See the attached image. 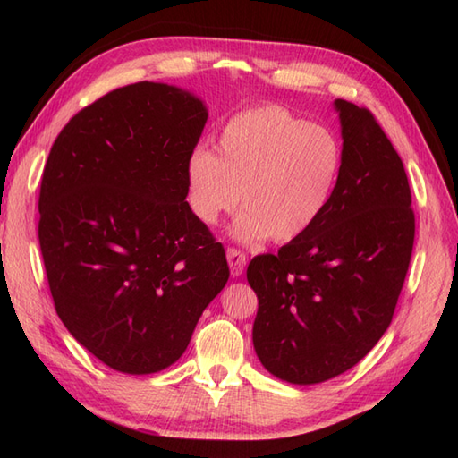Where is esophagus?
<instances>
[{
  "label": "esophagus",
  "mask_w": 458,
  "mask_h": 458,
  "mask_svg": "<svg viewBox=\"0 0 458 458\" xmlns=\"http://www.w3.org/2000/svg\"><path fill=\"white\" fill-rule=\"evenodd\" d=\"M226 258H228V266H230L232 276L238 277V276L244 274V267H246V261H248L244 251H240L236 248H228Z\"/></svg>",
  "instance_id": "1"
}]
</instances>
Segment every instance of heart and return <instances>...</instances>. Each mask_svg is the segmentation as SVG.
Here are the masks:
<instances>
[{
    "label": "heart",
    "instance_id": "obj_1",
    "mask_svg": "<svg viewBox=\"0 0 458 458\" xmlns=\"http://www.w3.org/2000/svg\"><path fill=\"white\" fill-rule=\"evenodd\" d=\"M336 135L276 104L256 106L220 130L216 153L197 148L184 165L187 204L204 226L242 210L232 236L242 244L291 242L323 216L343 171Z\"/></svg>",
    "mask_w": 458,
    "mask_h": 458
}]
</instances>
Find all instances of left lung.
I'll return each instance as SVG.
<instances>
[{
	"label": "left lung",
	"mask_w": 458,
	"mask_h": 458,
	"mask_svg": "<svg viewBox=\"0 0 458 458\" xmlns=\"http://www.w3.org/2000/svg\"><path fill=\"white\" fill-rule=\"evenodd\" d=\"M344 163L323 216L277 254L256 256L254 348L269 374L320 384L356 366L392 323L415 216L400 155L366 108L335 100Z\"/></svg>",
	"instance_id": "1"
}]
</instances>
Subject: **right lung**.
<instances>
[{
  "mask_svg": "<svg viewBox=\"0 0 458 458\" xmlns=\"http://www.w3.org/2000/svg\"><path fill=\"white\" fill-rule=\"evenodd\" d=\"M207 120L199 96L130 84L76 114L45 163L38 244L56 315L118 372L177 362L230 277L187 204L184 165Z\"/></svg>",
  "mask_w": 458,
  "mask_h": 458,
  "instance_id": "right-lung-1",
  "label": "right lung"
}]
</instances>
